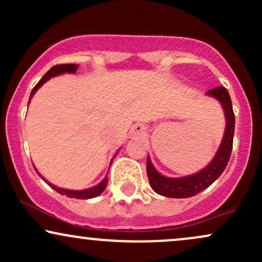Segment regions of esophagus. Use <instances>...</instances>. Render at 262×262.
Instances as JSON below:
<instances>
[{"instance_id": "obj_1", "label": "esophagus", "mask_w": 262, "mask_h": 262, "mask_svg": "<svg viewBox=\"0 0 262 262\" xmlns=\"http://www.w3.org/2000/svg\"><path fill=\"white\" fill-rule=\"evenodd\" d=\"M133 134L134 135H138V137H139V135H143L144 134V129L141 128V127H134Z\"/></svg>"}]
</instances>
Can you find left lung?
Here are the masks:
<instances>
[{
    "label": "left lung",
    "instance_id": "8db88e82",
    "mask_svg": "<svg viewBox=\"0 0 262 262\" xmlns=\"http://www.w3.org/2000/svg\"><path fill=\"white\" fill-rule=\"evenodd\" d=\"M206 95L219 101L224 111L227 123H225V130L221 145H219L214 158L204 169L193 173V175L183 177H167L161 175L155 169L151 159L148 155L146 172H148L149 183L151 188L160 196L170 198H188L196 196L203 189L209 187L227 167L228 161L230 159L231 149H233L234 127H235V117H234L229 92L227 89L219 86L207 91Z\"/></svg>",
    "mask_w": 262,
    "mask_h": 262
}]
</instances>
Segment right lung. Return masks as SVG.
I'll return each instance as SVG.
<instances>
[{
	"instance_id": "1",
	"label": "right lung",
	"mask_w": 262,
	"mask_h": 262,
	"mask_svg": "<svg viewBox=\"0 0 262 262\" xmlns=\"http://www.w3.org/2000/svg\"><path fill=\"white\" fill-rule=\"evenodd\" d=\"M77 68H79V65H76V64H64V65H55V66H53V68L50 69V70L48 71V73L45 74L43 77H41V80L39 81L37 85L34 86V89L32 90L31 97H29V102H31L32 97H33V96H34V93L37 92L38 90L40 89V87L43 86L45 82H47V81H49L50 79H52V77H55V76H58V75H61V74H65V73L75 74V73H76ZM117 154H118V151H117L116 154H114L113 159L116 158ZM113 159H112V160H111V164H112ZM34 169H35V167H34ZM35 171H37L38 175L40 176L41 179H43L44 181L50 186V187H52L53 189H55L56 192H59L60 194H64V196H68V197H70V198H77V200H90V198H95V197L100 196L102 192H103L104 189H106L107 182H108V177L106 176L103 180H102L100 183H98V185L93 186V187H91V188L80 189V191H79V189H66V188H61V187H56L55 185H53V183H50L49 181H47V180H45L44 177L38 172L37 169H35Z\"/></svg>"
}]
</instances>
